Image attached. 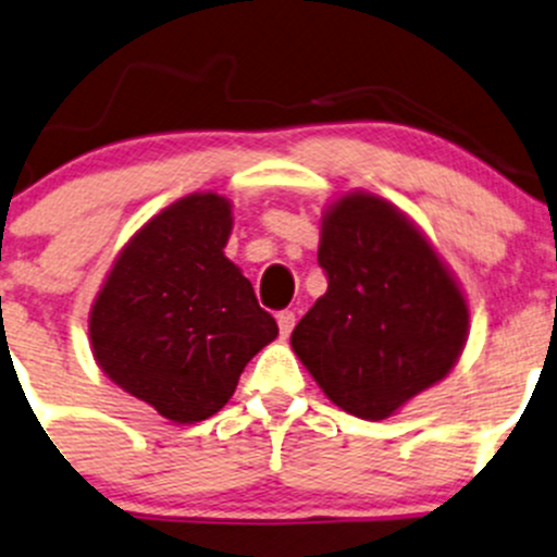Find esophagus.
Instances as JSON below:
<instances>
[{
    "label": "esophagus",
    "instance_id": "34e87169",
    "mask_svg": "<svg viewBox=\"0 0 557 557\" xmlns=\"http://www.w3.org/2000/svg\"><path fill=\"white\" fill-rule=\"evenodd\" d=\"M277 325H280V336L288 338L290 331H294V325H296V314L290 312V309H283V312L277 314Z\"/></svg>",
    "mask_w": 557,
    "mask_h": 557
}]
</instances>
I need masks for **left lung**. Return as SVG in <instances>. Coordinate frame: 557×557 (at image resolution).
Masks as SVG:
<instances>
[{"label":"left lung","instance_id":"8db88e82","mask_svg":"<svg viewBox=\"0 0 557 557\" xmlns=\"http://www.w3.org/2000/svg\"><path fill=\"white\" fill-rule=\"evenodd\" d=\"M325 296L290 347L320 389L360 419H386L456 366L470 309L454 274L395 205L368 191L323 215Z\"/></svg>","mask_w":557,"mask_h":557}]
</instances>
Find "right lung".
I'll return each instance as SVG.
<instances>
[{
	"label": "right lung",
	"instance_id": "1",
	"mask_svg": "<svg viewBox=\"0 0 557 557\" xmlns=\"http://www.w3.org/2000/svg\"><path fill=\"white\" fill-rule=\"evenodd\" d=\"M232 205L202 191L133 234L90 309V344L116 386L175 424L230 403L250 357L277 336L253 285L224 256Z\"/></svg>",
	"mask_w": 557,
	"mask_h": 557
}]
</instances>
